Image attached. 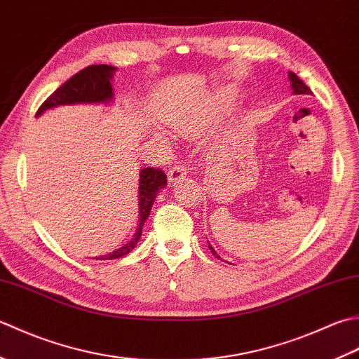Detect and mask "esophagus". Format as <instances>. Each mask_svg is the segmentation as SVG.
<instances>
[{
  "mask_svg": "<svg viewBox=\"0 0 359 359\" xmlns=\"http://www.w3.org/2000/svg\"><path fill=\"white\" fill-rule=\"evenodd\" d=\"M167 177H169V182H177V181L182 180V178L186 177V169H184V165L178 164V165L172 167V169L169 170V173H167Z\"/></svg>",
  "mask_w": 359,
  "mask_h": 359,
  "instance_id": "1",
  "label": "esophagus"
}]
</instances>
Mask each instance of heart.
<instances>
[{"mask_svg": "<svg viewBox=\"0 0 359 359\" xmlns=\"http://www.w3.org/2000/svg\"><path fill=\"white\" fill-rule=\"evenodd\" d=\"M220 107L222 100H209L204 102L203 107L195 109V111H173L167 121H169V126L180 133H190V131L201 128L204 123L210 121Z\"/></svg>", "mask_w": 359, "mask_h": 359, "instance_id": "heart-1", "label": "heart"}]
</instances>
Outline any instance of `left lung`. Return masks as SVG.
I'll list each match as a JSON object with an SVG mask.
<instances>
[{
  "instance_id": "obj_1",
  "label": "left lung",
  "mask_w": 359,
  "mask_h": 359,
  "mask_svg": "<svg viewBox=\"0 0 359 359\" xmlns=\"http://www.w3.org/2000/svg\"><path fill=\"white\" fill-rule=\"evenodd\" d=\"M288 80H290V83H291V90H292V94H296V96H299V94H313L311 93V90L309 86H306L301 79H299L294 72H288ZM209 250H210V252L215 255L217 259H222L220 255L217 254V251L214 250V246H212L210 243H209Z\"/></svg>"
}]
</instances>
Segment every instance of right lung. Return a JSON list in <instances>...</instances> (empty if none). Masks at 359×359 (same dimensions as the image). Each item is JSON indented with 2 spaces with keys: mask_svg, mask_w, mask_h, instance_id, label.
I'll use <instances>...</instances> for the list:
<instances>
[{
  "mask_svg": "<svg viewBox=\"0 0 359 359\" xmlns=\"http://www.w3.org/2000/svg\"><path fill=\"white\" fill-rule=\"evenodd\" d=\"M116 68L109 65H91L76 76H72L68 82H65L58 90L49 96L48 100L36 111V118L48 109L65 105H109L113 104V77ZM167 186V177L159 169L145 167L139 172V222L133 238L128 243L118 248L113 252L94 257L96 260H113L127 255L137 245L142 233V226L150 215L153 203L161 189Z\"/></svg>",
  "mask_w": 359,
  "mask_h": 359,
  "instance_id": "right-lung-1",
  "label": "right lung"
}]
</instances>
